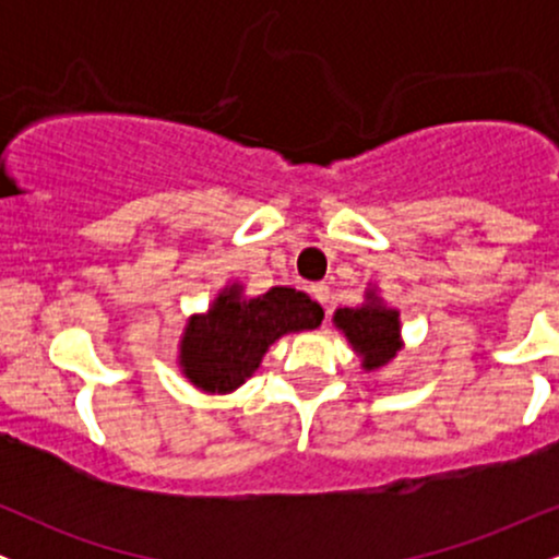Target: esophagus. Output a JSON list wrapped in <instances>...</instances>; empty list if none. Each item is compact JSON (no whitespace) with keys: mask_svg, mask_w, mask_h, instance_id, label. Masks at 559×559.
<instances>
[{"mask_svg":"<svg viewBox=\"0 0 559 559\" xmlns=\"http://www.w3.org/2000/svg\"><path fill=\"white\" fill-rule=\"evenodd\" d=\"M310 294H312V299L318 301V305H323L325 310H329V301H331V288L329 286H325V284L310 286Z\"/></svg>","mask_w":559,"mask_h":559,"instance_id":"34e87169","label":"esophagus"}]
</instances>
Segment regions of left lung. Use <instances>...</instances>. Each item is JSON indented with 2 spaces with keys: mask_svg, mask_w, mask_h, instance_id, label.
Instances as JSON below:
<instances>
[{
  "mask_svg": "<svg viewBox=\"0 0 559 559\" xmlns=\"http://www.w3.org/2000/svg\"><path fill=\"white\" fill-rule=\"evenodd\" d=\"M333 325L344 333L362 370H378L389 365L402 349L400 310L383 305L376 288L365 292V301L357 307H338L333 312Z\"/></svg>",
  "mask_w": 559,
  "mask_h": 559,
  "instance_id": "1",
  "label": "left lung"
}]
</instances>
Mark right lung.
Instances as JSON below:
<instances>
[{"instance_id": "add662e5", "label": "right lung", "mask_w": 559, "mask_h": 559, "mask_svg": "<svg viewBox=\"0 0 559 559\" xmlns=\"http://www.w3.org/2000/svg\"><path fill=\"white\" fill-rule=\"evenodd\" d=\"M320 320L323 307L297 288L243 297L241 284H228L207 312L186 323L178 368L204 394H230L260 368L267 346L286 333L318 329Z\"/></svg>"}]
</instances>
